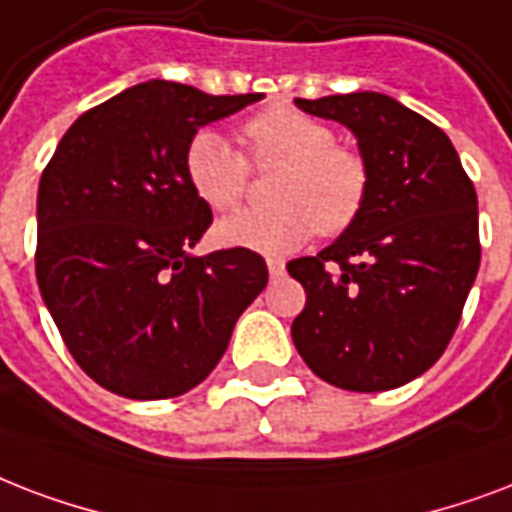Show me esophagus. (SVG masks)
Wrapping results in <instances>:
<instances>
[{
  "mask_svg": "<svg viewBox=\"0 0 512 512\" xmlns=\"http://www.w3.org/2000/svg\"><path fill=\"white\" fill-rule=\"evenodd\" d=\"M267 269L272 277H280L285 269V261L283 259H267Z\"/></svg>",
  "mask_w": 512,
  "mask_h": 512,
  "instance_id": "34e87169",
  "label": "esophagus"
}]
</instances>
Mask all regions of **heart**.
<instances>
[{"label":"heart","instance_id":"1","mask_svg":"<svg viewBox=\"0 0 512 512\" xmlns=\"http://www.w3.org/2000/svg\"><path fill=\"white\" fill-rule=\"evenodd\" d=\"M243 138L259 170H275L267 211H240L216 227L224 245L259 253H288L318 229L342 235L360 219L371 192L366 157L336 144V130L312 114L277 104L245 120ZM184 173L192 192L211 211H232L248 192L251 165L219 130H197L184 149Z\"/></svg>","mask_w":512,"mask_h":512}]
</instances>
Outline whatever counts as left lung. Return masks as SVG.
<instances>
[{
	"label": "left lung",
	"instance_id": "left-lung-1",
	"mask_svg": "<svg viewBox=\"0 0 512 512\" xmlns=\"http://www.w3.org/2000/svg\"><path fill=\"white\" fill-rule=\"evenodd\" d=\"M296 106L355 133L371 192L339 240L288 261L307 293L293 344L323 382L392 390L425 374L457 331L481 264L475 186L449 136L390 95Z\"/></svg>",
	"mask_w": 512,
	"mask_h": 512
}]
</instances>
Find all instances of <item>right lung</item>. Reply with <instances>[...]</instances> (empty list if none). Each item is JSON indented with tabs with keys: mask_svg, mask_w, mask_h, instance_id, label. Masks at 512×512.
<instances>
[{
	"mask_svg": "<svg viewBox=\"0 0 512 512\" xmlns=\"http://www.w3.org/2000/svg\"><path fill=\"white\" fill-rule=\"evenodd\" d=\"M261 93L141 82L79 117L39 178L37 283L71 358L122 398L184 395L267 285L248 248L192 256L213 213L184 173L197 128Z\"/></svg>",
	"mask_w": 512,
	"mask_h": 512,
	"instance_id": "1",
	"label": "right lung"
}]
</instances>
